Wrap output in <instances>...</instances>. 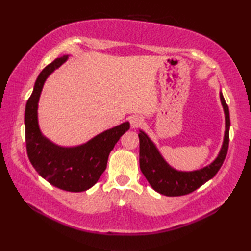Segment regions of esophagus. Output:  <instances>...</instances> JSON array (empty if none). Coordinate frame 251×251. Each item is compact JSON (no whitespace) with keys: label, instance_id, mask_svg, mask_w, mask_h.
Returning a JSON list of instances; mask_svg holds the SVG:
<instances>
[{"label":"esophagus","instance_id":"esophagus-1","mask_svg":"<svg viewBox=\"0 0 251 251\" xmlns=\"http://www.w3.org/2000/svg\"><path fill=\"white\" fill-rule=\"evenodd\" d=\"M130 124L132 128H139L143 125V119L140 116H134L130 119Z\"/></svg>","mask_w":251,"mask_h":251}]
</instances>
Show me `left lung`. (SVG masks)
I'll return each mask as SVG.
<instances>
[{"label":"left lung","mask_w":251,"mask_h":251,"mask_svg":"<svg viewBox=\"0 0 251 251\" xmlns=\"http://www.w3.org/2000/svg\"><path fill=\"white\" fill-rule=\"evenodd\" d=\"M220 100L226 115V131L222 147L218 156L209 165L192 172H181L173 168L165 161L154 142L145 131L139 130L140 153L139 163L142 174L148 182L159 194L166 196L186 195L199 189L208 180L212 179L219 172L225 162L228 149V131H230V112L223 95L220 92Z\"/></svg>","instance_id":"obj_1"}]
</instances>
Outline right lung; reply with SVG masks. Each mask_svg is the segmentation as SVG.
<instances>
[{"instance_id": "add662e5", "label": "right lung", "mask_w": 251, "mask_h": 251, "mask_svg": "<svg viewBox=\"0 0 251 251\" xmlns=\"http://www.w3.org/2000/svg\"><path fill=\"white\" fill-rule=\"evenodd\" d=\"M68 58V55L57 58L45 67L36 78L33 92L25 104V145L32 166L41 177L58 189L83 192L97 183L106 168L110 152L129 129V123H122L76 147L58 146L42 134L37 120L42 89L47 77Z\"/></svg>"}]
</instances>
